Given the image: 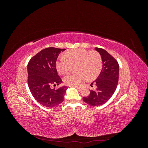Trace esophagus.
Instances as JSON below:
<instances>
[{"label": "esophagus", "mask_w": 148, "mask_h": 148, "mask_svg": "<svg viewBox=\"0 0 148 148\" xmlns=\"http://www.w3.org/2000/svg\"><path fill=\"white\" fill-rule=\"evenodd\" d=\"M72 87H74V88H75L76 89H79V88L78 87V86H72Z\"/></svg>", "instance_id": "obj_1"}]
</instances>
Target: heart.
<instances>
[{"instance_id":"1","label":"heart","mask_w":148,"mask_h":148,"mask_svg":"<svg viewBox=\"0 0 148 148\" xmlns=\"http://www.w3.org/2000/svg\"><path fill=\"white\" fill-rule=\"evenodd\" d=\"M77 73H70L64 77L65 84L78 86L86 78H93L99 73L102 69V59L99 53L84 49L69 51L58 59L56 66L59 73L64 75L70 70L72 65L77 64Z\"/></svg>"}]
</instances>
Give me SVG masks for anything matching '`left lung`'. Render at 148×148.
Wrapping results in <instances>:
<instances>
[{"instance_id": "obj_1", "label": "left lung", "mask_w": 148, "mask_h": 148, "mask_svg": "<svg viewBox=\"0 0 148 148\" xmlns=\"http://www.w3.org/2000/svg\"><path fill=\"white\" fill-rule=\"evenodd\" d=\"M102 62V68L98 77L91 84L96 86L90 95L83 97V100L91 106H99L105 104L112 96L117 86L119 75V65L117 61L106 50L96 47Z\"/></svg>"}]
</instances>
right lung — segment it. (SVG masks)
I'll return each mask as SVG.
<instances>
[{
  "instance_id": "1",
  "label": "right lung",
  "mask_w": 148,
  "mask_h": 148,
  "mask_svg": "<svg viewBox=\"0 0 148 148\" xmlns=\"http://www.w3.org/2000/svg\"><path fill=\"white\" fill-rule=\"evenodd\" d=\"M65 50L55 47L46 48L28 62L29 88L34 99L44 107H56L64 100L67 86H63L54 89L50 86L62 83L56 69V61L60 53Z\"/></svg>"
}]
</instances>
